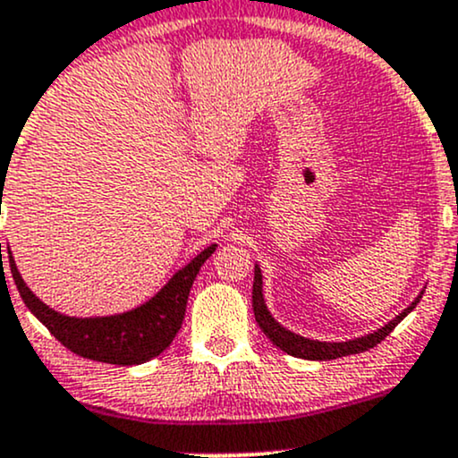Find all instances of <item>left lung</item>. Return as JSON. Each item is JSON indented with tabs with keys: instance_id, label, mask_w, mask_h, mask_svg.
I'll use <instances>...</instances> for the list:
<instances>
[{
	"instance_id": "left-lung-1",
	"label": "left lung",
	"mask_w": 458,
	"mask_h": 458,
	"mask_svg": "<svg viewBox=\"0 0 458 458\" xmlns=\"http://www.w3.org/2000/svg\"><path fill=\"white\" fill-rule=\"evenodd\" d=\"M420 299H422V293L415 297V301L409 306L407 310H403L396 318H392L390 323L383 325L381 329L372 331V334L361 335V338L355 340H346V343H320V340H310L303 338V335L293 334L286 327H282L276 318L271 317V312L267 310L265 297H262V273L260 267H254V288H251V308H254V317L259 327L265 331L267 338L271 340L277 349H282L284 353L293 355V357H301V360H318V361H327V360H338V357L344 355H355V353H364V351L372 349L386 340L387 335L392 334V329L396 327L401 320L407 317L411 310L418 306Z\"/></svg>"
}]
</instances>
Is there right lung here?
Returning <instances> with one entry per match:
<instances>
[{"instance_id": "add662e5", "label": "right lung", "mask_w": 458, "mask_h": 458, "mask_svg": "<svg viewBox=\"0 0 458 458\" xmlns=\"http://www.w3.org/2000/svg\"><path fill=\"white\" fill-rule=\"evenodd\" d=\"M215 247L217 245L199 251L196 259L182 267L181 271H176L172 280L141 306L129 310V312L114 314V317L90 318L66 317V314L55 312L54 308L47 306L23 282L17 265H14L10 247L8 260L10 273H13L25 306L68 351L86 357V360L105 361V364L135 366L161 355L176 338L182 318H185L187 297L193 280H196L199 267L207 262V259H211Z\"/></svg>"}]
</instances>
